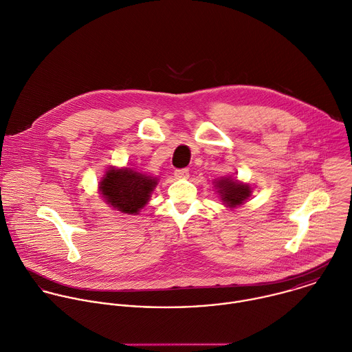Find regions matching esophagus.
Returning a JSON list of instances; mask_svg holds the SVG:
<instances>
[{"label":"esophagus","instance_id":"1","mask_svg":"<svg viewBox=\"0 0 352 352\" xmlns=\"http://www.w3.org/2000/svg\"><path fill=\"white\" fill-rule=\"evenodd\" d=\"M188 177V170L187 169H177L175 170V179H187Z\"/></svg>","mask_w":352,"mask_h":352}]
</instances>
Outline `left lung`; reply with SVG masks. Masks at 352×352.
<instances>
[{
    "mask_svg": "<svg viewBox=\"0 0 352 352\" xmlns=\"http://www.w3.org/2000/svg\"><path fill=\"white\" fill-rule=\"evenodd\" d=\"M214 191L219 194V199L224 206L230 209L239 208L243 205L253 192V186L243 183L232 176H223L213 182Z\"/></svg>",
    "mask_w": 352,
    "mask_h": 352,
    "instance_id": "left-lung-1",
    "label": "left lung"
}]
</instances>
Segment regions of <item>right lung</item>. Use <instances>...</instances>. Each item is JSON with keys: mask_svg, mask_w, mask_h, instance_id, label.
<instances>
[{"mask_svg": "<svg viewBox=\"0 0 352 352\" xmlns=\"http://www.w3.org/2000/svg\"><path fill=\"white\" fill-rule=\"evenodd\" d=\"M158 177L135 168L110 166L98 184V192L113 209L124 214H139L148 204Z\"/></svg>", "mask_w": 352, "mask_h": 352, "instance_id": "1", "label": "right lung"}]
</instances>
